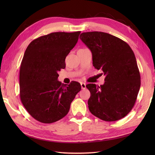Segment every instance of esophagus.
I'll list each match as a JSON object with an SVG mask.
<instances>
[{
	"instance_id": "obj_1",
	"label": "esophagus",
	"mask_w": 155,
	"mask_h": 155,
	"mask_svg": "<svg viewBox=\"0 0 155 155\" xmlns=\"http://www.w3.org/2000/svg\"><path fill=\"white\" fill-rule=\"evenodd\" d=\"M81 86L82 89H85L86 88V84L85 83H81Z\"/></svg>"
}]
</instances>
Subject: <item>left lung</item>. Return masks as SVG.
Wrapping results in <instances>:
<instances>
[{
	"mask_svg": "<svg viewBox=\"0 0 155 155\" xmlns=\"http://www.w3.org/2000/svg\"><path fill=\"white\" fill-rule=\"evenodd\" d=\"M79 38L91 51L93 66L105 76L100 87L86 85L91 92L89 110L107 121L123 118L134 107L141 83L133 51L123 40L105 32H84Z\"/></svg>",
	"mask_w": 155,
	"mask_h": 155,
	"instance_id": "1",
	"label": "left lung"
}]
</instances>
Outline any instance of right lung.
<instances>
[{
  "instance_id": "add662e5",
  "label": "right lung",
  "mask_w": 155,
  "mask_h": 155,
  "mask_svg": "<svg viewBox=\"0 0 155 155\" xmlns=\"http://www.w3.org/2000/svg\"><path fill=\"white\" fill-rule=\"evenodd\" d=\"M81 31L54 32L32 41L25 51L20 68V97L36 120L55 122L66 116L80 83L64 85L58 72L66 67L65 58L76 45Z\"/></svg>"
}]
</instances>
